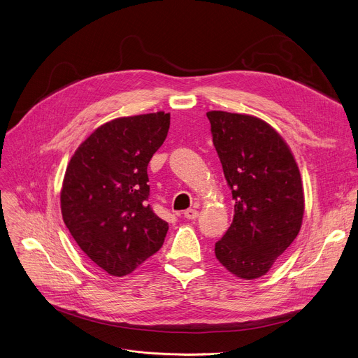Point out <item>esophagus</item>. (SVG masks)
Masks as SVG:
<instances>
[{
	"mask_svg": "<svg viewBox=\"0 0 358 358\" xmlns=\"http://www.w3.org/2000/svg\"><path fill=\"white\" fill-rule=\"evenodd\" d=\"M198 211L196 210H194V208H189V210H187V211H184V217L187 218V220H195V218H198Z\"/></svg>",
	"mask_w": 358,
	"mask_h": 358,
	"instance_id": "1",
	"label": "esophagus"
}]
</instances>
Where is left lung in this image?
Listing matches in <instances>:
<instances>
[{
    "label": "left lung",
    "mask_w": 358,
    "mask_h": 358,
    "mask_svg": "<svg viewBox=\"0 0 358 358\" xmlns=\"http://www.w3.org/2000/svg\"><path fill=\"white\" fill-rule=\"evenodd\" d=\"M207 117L235 199L234 221L215 243V257L234 276L258 279L301 228L300 171L287 143L265 120L222 110H211Z\"/></svg>",
    "instance_id": "1"
}]
</instances>
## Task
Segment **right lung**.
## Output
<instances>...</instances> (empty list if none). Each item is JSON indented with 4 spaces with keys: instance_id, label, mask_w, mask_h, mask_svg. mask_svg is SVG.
<instances>
[{
    "instance_id": "1",
    "label": "right lung",
    "mask_w": 358,
    "mask_h": 358,
    "mask_svg": "<svg viewBox=\"0 0 358 358\" xmlns=\"http://www.w3.org/2000/svg\"><path fill=\"white\" fill-rule=\"evenodd\" d=\"M170 129V113L117 117L75 151L61 188L62 218L89 259L112 276L131 273L164 243L169 224L147 198V166Z\"/></svg>"
}]
</instances>
